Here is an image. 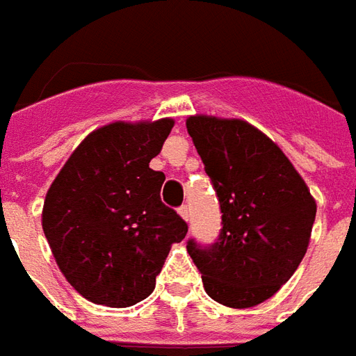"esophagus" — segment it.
I'll return each mask as SVG.
<instances>
[{
	"label": "esophagus",
	"mask_w": 356,
	"mask_h": 356,
	"mask_svg": "<svg viewBox=\"0 0 356 356\" xmlns=\"http://www.w3.org/2000/svg\"><path fill=\"white\" fill-rule=\"evenodd\" d=\"M178 213H180V216H182L186 222H190V207L182 205L180 209H178Z\"/></svg>",
	"instance_id": "1"
}]
</instances>
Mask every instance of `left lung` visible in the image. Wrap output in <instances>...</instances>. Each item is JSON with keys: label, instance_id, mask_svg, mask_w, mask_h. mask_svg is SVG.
Listing matches in <instances>:
<instances>
[{"label": "left lung", "instance_id": "8db88e82", "mask_svg": "<svg viewBox=\"0 0 356 356\" xmlns=\"http://www.w3.org/2000/svg\"><path fill=\"white\" fill-rule=\"evenodd\" d=\"M222 213L214 243L188 239L209 297L232 309L270 299L303 261L316 203L270 138L245 120H186Z\"/></svg>", "mask_w": 356, "mask_h": 356}]
</instances>
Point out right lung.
Returning a JSON list of instances; mask_svg holds the SVG:
<instances>
[{
    "label": "right lung",
    "mask_w": 356,
    "mask_h": 356,
    "mask_svg": "<svg viewBox=\"0 0 356 356\" xmlns=\"http://www.w3.org/2000/svg\"><path fill=\"white\" fill-rule=\"evenodd\" d=\"M172 118L113 122L78 145L47 191L42 226L65 278L88 301L132 307L149 297L188 224L161 201L165 174L149 168Z\"/></svg>",
    "instance_id": "obj_1"
}]
</instances>
